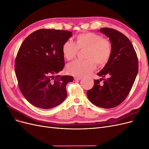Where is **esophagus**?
<instances>
[{"instance_id":"esophagus-1","label":"esophagus","mask_w":149,"mask_h":149,"mask_svg":"<svg viewBox=\"0 0 149 149\" xmlns=\"http://www.w3.org/2000/svg\"><path fill=\"white\" fill-rule=\"evenodd\" d=\"M81 77H78V76H75V77L74 78V80H80V79H81Z\"/></svg>"}]
</instances>
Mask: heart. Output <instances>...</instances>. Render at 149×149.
Returning a JSON list of instances; mask_svg holds the SVG:
<instances>
[{
  "label": "heart",
  "mask_w": 149,
  "mask_h": 149,
  "mask_svg": "<svg viewBox=\"0 0 149 149\" xmlns=\"http://www.w3.org/2000/svg\"><path fill=\"white\" fill-rule=\"evenodd\" d=\"M78 49H86V60H77L67 66V71L72 75L84 76L95 70L96 64L103 66L109 61L112 54V44L109 40L103 38L101 35L92 32L79 34L75 43L66 41L63 45L62 52L65 59H74Z\"/></svg>",
  "instance_id": "1"
}]
</instances>
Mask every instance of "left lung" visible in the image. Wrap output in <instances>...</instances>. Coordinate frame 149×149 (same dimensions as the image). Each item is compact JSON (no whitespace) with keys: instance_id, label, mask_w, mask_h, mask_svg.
<instances>
[{"instance_id":"obj_1","label":"left lung","mask_w":149,"mask_h":149,"mask_svg":"<svg viewBox=\"0 0 149 149\" xmlns=\"http://www.w3.org/2000/svg\"><path fill=\"white\" fill-rule=\"evenodd\" d=\"M100 31L109 38L112 54L97 74L102 78L94 79L87 96L95 106L109 109L119 105L129 94L138 73V58L131 42L123 33L109 28H102ZM102 80L104 81L101 83Z\"/></svg>"}]
</instances>
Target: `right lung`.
Masks as SVG:
<instances>
[{
  "instance_id": "right-lung-1",
  "label": "right lung",
  "mask_w": 149,
  "mask_h": 149,
  "mask_svg": "<svg viewBox=\"0 0 149 149\" xmlns=\"http://www.w3.org/2000/svg\"><path fill=\"white\" fill-rule=\"evenodd\" d=\"M71 31L40 29L26 37L18 51L15 71L21 93L31 104L48 109L63 102L71 76L56 75L65 66L63 45Z\"/></svg>"
}]
</instances>
